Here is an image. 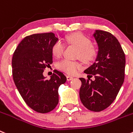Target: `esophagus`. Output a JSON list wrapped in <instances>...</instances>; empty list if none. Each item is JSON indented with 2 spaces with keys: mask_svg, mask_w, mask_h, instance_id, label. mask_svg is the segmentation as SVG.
Listing matches in <instances>:
<instances>
[{
  "mask_svg": "<svg viewBox=\"0 0 133 133\" xmlns=\"http://www.w3.org/2000/svg\"><path fill=\"white\" fill-rule=\"evenodd\" d=\"M66 77H67V81H69L72 80V79H74V77H73L69 76V75H68V76H67Z\"/></svg>",
  "mask_w": 133,
  "mask_h": 133,
  "instance_id": "34e87169",
  "label": "esophagus"
}]
</instances>
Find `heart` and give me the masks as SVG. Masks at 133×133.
<instances>
[{
  "instance_id": "b5f03b06",
  "label": "heart",
  "mask_w": 133,
  "mask_h": 133,
  "mask_svg": "<svg viewBox=\"0 0 133 133\" xmlns=\"http://www.w3.org/2000/svg\"><path fill=\"white\" fill-rule=\"evenodd\" d=\"M66 41L69 44H74L79 48V56L85 61H90L95 58L96 51L91 46L90 38L82 33H75L70 34L66 37ZM65 49V44L61 40H58L53 44L52 52L54 56L59 57L62 55ZM57 67L59 70L68 75H75L83 68L81 62L71 61L68 59H62L58 62Z\"/></svg>"
}]
</instances>
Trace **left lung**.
<instances>
[{"label":"left lung","mask_w":133,"mask_h":133,"mask_svg":"<svg viewBox=\"0 0 133 133\" xmlns=\"http://www.w3.org/2000/svg\"><path fill=\"white\" fill-rule=\"evenodd\" d=\"M93 37L98 45L97 56L84 72L88 76L95 75V80L79 78V96L88 110L100 111L115 100L123 83L125 56L119 42L110 33L95 30Z\"/></svg>","instance_id":"8db88e82"}]
</instances>
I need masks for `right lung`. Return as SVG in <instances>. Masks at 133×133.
<instances>
[{
  "mask_svg": "<svg viewBox=\"0 0 133 133\" xmlns=\"http://www.w3.org/2000/svg\"><path fill=\"white\" fill-rule=\"evenodd\" d=\"M57 41L53 33L27 36L12 57L15 85L28 106L38 113L45 114L55 108L59 101L58 88L66 81V77L57 70L50 79L43 75L46 66L53 62L52 48Z\"/></svg>",
  "mask_w": 133,
  "mask_h": 133,
  "instance_id": "1",
  "label": "right lung"
}]
</instances>
